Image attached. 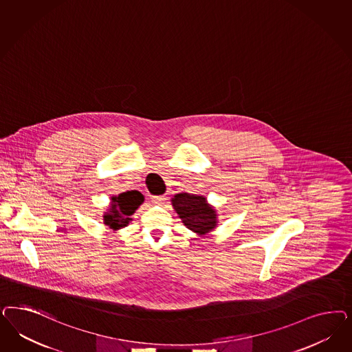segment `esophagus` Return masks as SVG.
<instances>
[{"label": "esophagus", "instance_id": "obj_1", "mask_svg": "<svg viewBox=\"0 0 352 352\" xmlns=\"http://www.w3.org/2000/svg\"><path fill=\"white\" fill-rule=\"evenodd\" d=\"M166 195H155V197H151V201H153V204H163L166 202Z\"/></svg>", "mask_w": 352, "mask_h": 352}]
</instances>
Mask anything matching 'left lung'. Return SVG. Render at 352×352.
Wrapping results in <instances>:
<instances>
[{"mask_svg": "<svg viewBox=\"0 0 352 352\" xmlns=\"http://www.w3.org/2000/svg\"><path fill=\"white\" fill-rule=\"evenodd\" d=\"M170 202L184 226L198 236H204L217 227L215 207L207 202L204 195L179 193L173 195Z\"/></svg>", "mask_w": 352, "mask_h": 352, "instance_id": "obj_1", "label": "left lung"}]
</instances>
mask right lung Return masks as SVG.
I'll return each instance as SVG.
<instances>
[{
	"instance_id": "1",
	"label": "right lung",
	"mask_w": 352,
	"mask_h": 352,
	"mask_svg": "<svg viewBox=\"0 0 352 352\" xmlns=\"http://www.w3.org/2000/svg\"><path fill=\"white\" fill-rule=\"evenodd\" d=\"M144 201V195L137 190L113 195L109 208L103 214V224L113 230L126 227L133 220L131 216Z\"/></svg>"
}]
</instances>
